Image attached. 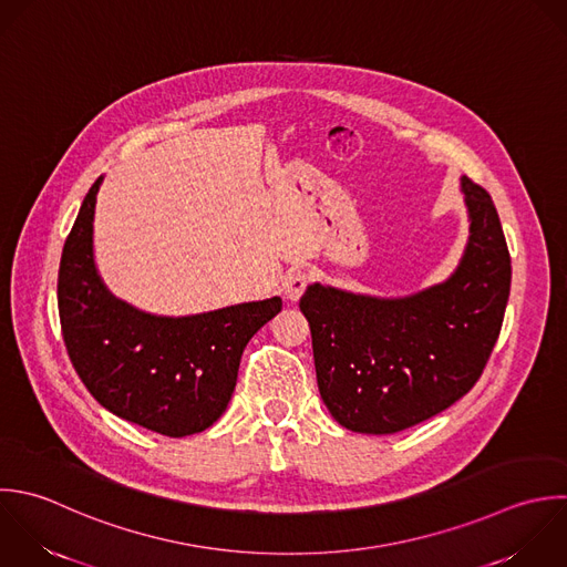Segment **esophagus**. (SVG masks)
<instances>
[{"mask_svg":"<svg viewBox=\"0 0 567 567\" xmlns=\"http://www.w3.org/2000/svg\"><path fill=\"white\" fill-rule=\"evenodd\" d=\"M309 280H311V274L307 269H291L285 278V296L289 300H298L305 293Z\"/></svg>","mask_w":567,"mask_h":567,"instance_id":"1","label":"esophagus"}]
</instances>
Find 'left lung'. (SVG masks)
<instances>
[{
    "mask_svg": "<svg viewBox=\"0 0 567 567\" xmlns=\"http://www.w3.org/2000/svg\"><path fill=\"white\" fill-rule=\"evenodd\" d=\"M471 236L455 274L406 298L309 285L322 402L353 433L393 435L455 404L482 378L511 296V254L491 194L462 176Z\"/></svg>",
    "mask_w": 567,
    "mask_h": 567,
    "instance_id": "1",
    "label": "left lung"
}]
</instances>
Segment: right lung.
Masks as SVG:
<instances>
[{
    "mask_svg": "<svg viewBox=\"0 0 567 567\" xmlns=\"http://www.w3.org/2000/svg\"><path fill=\"white\" fill-rule=\"evenodd\" d=\"M101 181L85 194L59 265V320L70 362L90 395L116 417L165 437L200 433L225 413L247 342L282 300L163 318L114 298L92 254Z\"/></svg>",
    "mask_w": 567,
    "mask_h": 567,
    "instance_id": "right-lung-1",
    "label": "right lung"
}]
</instances>
